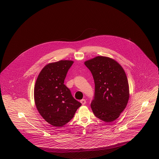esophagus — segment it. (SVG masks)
Masks as SVG:
<instances>
[{
	"label": "esophagus",
	"mask_w": 159,
	"mask_h": 159,
	"mask_svg": "<svg viewBox=\"0 0 159 159\" xmlns=\"http://www.w3.org/2000/svg\"><path fill=\"white\" fill-rule=\"evenodd\" d=\"M80 102L82 103V105H84V104H86V100L83 99L80 100Z\"/></svg>",
	"instance_id": "esophagus-1"
}]
</instances>
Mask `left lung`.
<instances>
[{
    "instance_id": "left-lung-1",
    "label": "left lung",
    "mask_w": 159,
    "mask_h": 159,
    "mask_svg": "<svg viewBox=\"0 0 159 159\" xmlns=\"http://www.w3.org/2000/svg\"><path fill=\"white\" fill-rule=\"evenodd\" d=\"M93 76L95 94L91 104L95 116L106 122L117 119L127 106L129 98L128 79L121 66L102 56L84 62Z\"/></svg>"
}]
</instances>
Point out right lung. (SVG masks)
Segmentation results:
<instances>
[{
    "mask_svg": "<svg viewBox=\"0 0 159 159\" xmlns=\"http://www.w3.org/2000/svg\"><path fill=\"white\" fill-rule=\"evenodd\" d=\"M73 64L69 60L48 64L41 70L35 84L34 97L38 111L55 127L67 124L82 105L64 84Z\"/></svg>",
    "mask_w": 159,
    "mask_h": 159,
    "instance_id": "right-lung-1",
    "label": "right lung"
}]
</instances>
